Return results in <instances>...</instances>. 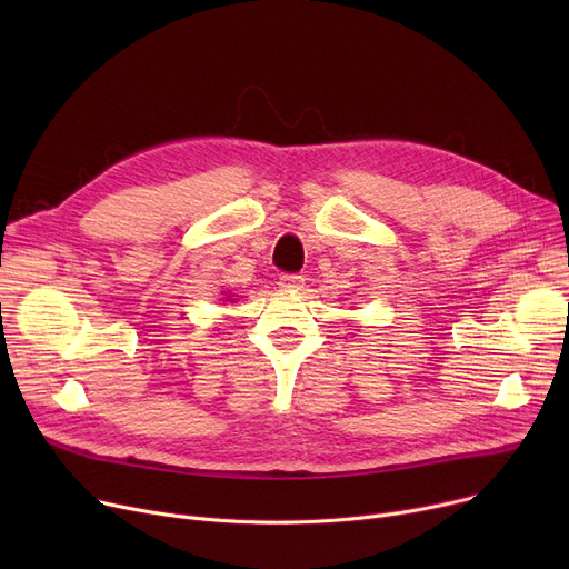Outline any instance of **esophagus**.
<instances>
[{
	"label": "esophagus",
	"instance_id": "1",
	"mask_svg": "<svg viewBox=\"0 0 569 569\" xmlns=\"http://www.w3.org/2000/svg\"><path fill=\"white\" fill-rule=\"evenodd\" d=\"M279 286L283 290H300L305 286V277L302 274H281Z\"/></svg>",
	"mask_w": 569,
	"mask_h": 569
}]
</instances>
